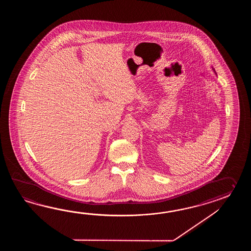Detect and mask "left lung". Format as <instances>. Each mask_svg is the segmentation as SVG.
<instances>
[{
  "instance_id": "8db88e82",
  "label": "left lung",
  "mask_w": 251,
  "mask_h": 251,
  "mask_svg": "<svg viewBox=\"0 0 251 251\" xmlns=\"http://www.w3.org/2000/svg\"><path fill=\"white\" fill-rule=\"evenodd\" d=\"M213 71H214V70H213Z\"/></svg>"
}]
</instances>
